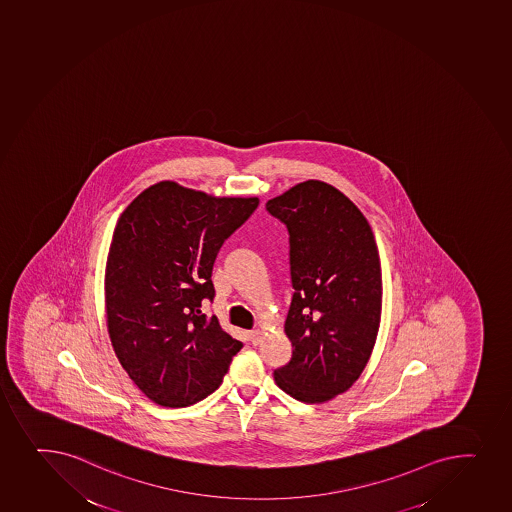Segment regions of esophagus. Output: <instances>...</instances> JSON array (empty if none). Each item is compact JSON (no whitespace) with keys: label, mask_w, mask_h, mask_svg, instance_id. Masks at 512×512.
<instances>
[{"label":"esophagus","mask_w":512,"mask_h":512,"mask_svg":"<svg viewBox=\"0 0 512 512\" xmlns=\"http://www.w3.org/2000/svg\"><path fill=\"white\" fill-rule=\"evenodd\" d=\"M249 340H251V344L258 345L261 342V332L259 330H251L249 332Z\"/></svg>","instance_id":"1"}]
</instances>
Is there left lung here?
Instances as JSON below:
<instances>
[{
    "label": "left lung",
    "instance_id": "obj_1",
    "mask_svg": "<svg viewBox=\"0 0 512 512\" xmlns=\"http://www.w3.org/2000/svg\"><path fill=\"white\" fill-rule=\"evenodd\" d=\"M266 210L290 234L293 296L285 334L293 354L275 371L291 398L325 403L359 379L381 322V261L354 202L320 180L298 183Z\"/></svg>",
    "mask_w": 512,
    "mask_h": 512
}]
</instances>
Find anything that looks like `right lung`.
I'll use <instances>...</instances> for the list:
<instances>
[{"instance_id":"add662e5","label":"right lung","mask_w":512,"mask_h":512,"mask_svg":"<svg viewBox=\"0 0 512 512\" xmlns=\"http://www.w3.org/2000/svg\"><path fill=\"white\" fill-rule=\"evenodd\" d=\"M258 204L167 180L119 217L104 278L108 332L124 371L153 403L185 408L207 398L243 347L202 303L216 295L219 249Z\"/></svg>"}]
</instances>
